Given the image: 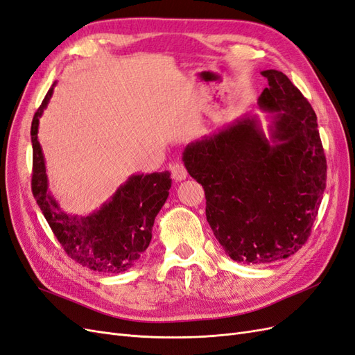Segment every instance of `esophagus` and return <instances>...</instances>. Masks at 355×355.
<instances>
[{
    "label": "esophagus",
    "instance_id": "34e87169",
    "mask_svg": "<svg viewBox=\"0 0 355 355\" xmlns=\"http://www.w3.org/2000/svg\"><path fill=\"white\" fill-rule=\"evenodd\" d=\"M188 176V171H187V167L182 164V163H176L171 166V178H173L176 182H180L187 179Z\"/></svg>",
    "mask_w": 355,
    "mask_h": 355
}]
</instances>
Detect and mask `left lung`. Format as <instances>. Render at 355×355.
<instances>
[{
    "label": "left lung",
    "instance_id": "8db88e82",
    "mask_svg": "<svg viewBox=\"0 0 355 355\" xmlns=\"http://www.w3.org/2000/svg\"><path fill=\"white\" fill-rule=\"evenodd\" d=\"M262 75L259 108L272 114L270 137L245 115L184 151L214 237L232 261L249 265L286 259L306 243L327 173L313 106L283 72Z\"/></svg>",
    "mask_w": 355,
    "mask_h": 355
}]
</instances>
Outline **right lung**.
<instances>
[{"label": "right lung", "instance_id": "right-lung-1", "mask_svg": "<svg viewBox=\"0 0 355 355\" xmlns=\"http://www.w3.org/2000/svg\"><path fill=\"white\" fill-rule=\"evenodd\" d=\"M53 94L47 92L31 125L32 194L63 250L89 270L118 274L132 268L153 239L154 220L168 197L170 173L133 175L112 198L89 216H72L60 210L47 191L44 155L38 142L40 116Z\"/></svg>", "mask_w": 355, "mask_h": 355}]
</instances>
